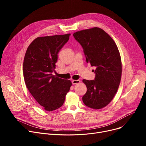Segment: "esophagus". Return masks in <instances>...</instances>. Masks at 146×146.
<instances>
[{
    "instance_id": "1",
    "label": "esophagus",
    "mask_w": 146,
    "mask_h": 146,
    "mask_svg": "<svg viewBox=\"0 0 146 146\" xmlns=\"http://www.w3.org/2000/svg\"><path fill=\"white\" fill-rule=\"evenodd\" d=\"M72 83L73 84V85H75V84H78L80 82V81L79 80H73L72 81Z\"/></svg>"
}]
</instances>
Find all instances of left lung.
<instances>
[{
  "label": "left lung",
  "mask_w": 146,
  "mask_h": 146,
  "mask_svg": "<svg viewBox=\"0 0 146 146\" xmlns=\"http://www.w3.org/2000/svg\"><path fill=\"white\" fill-rule=\"evenodd\" d=\"M73 36L83 47L86 62L96 68L94 80H83L87 87L83 102L91 108H103L112 100L121 82L122 63L118 48L100 28L82 30L74 33Z\"/></svg>",
  "instance_id": "8db88e82"
}]
</instances>
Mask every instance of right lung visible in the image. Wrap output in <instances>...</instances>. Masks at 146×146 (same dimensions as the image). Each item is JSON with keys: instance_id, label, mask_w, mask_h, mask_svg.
Here are the masks:
<instances>
[{"instance_id": "obj_1", "label": "right lung", "mask_w": 146, "mask_h": 146, "mask_svg": "<svg viewBox=\"0 0 146 146\" xmlns=\"http://www.w3.org/2000/svg\"><path fill=\"white\" fill-rule=\"evenodd\" d=\"M70 34L37 37L27 50L23 64L25 85L36 102L47 111L63 105L72 83L57 78L54 72L58 53Z\"/></svg>"}]
</instances>
